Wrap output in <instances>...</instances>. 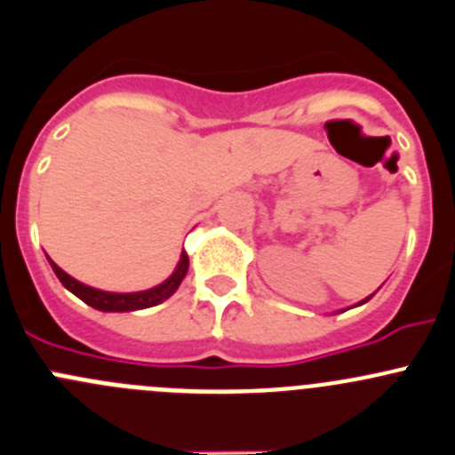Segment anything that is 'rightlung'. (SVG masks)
<instances>
[{"label":"right lung","mask_w":455,"mask_h":455,"mask_svg":"<svg viewBox=\"0 0 455 455\" xmlns=\"http://www.w3.org/2000/svg\"><path fill=\"white\" fill-rule=\"evenodd\" d=\"M48 262H51L52 271H55V275L60 277L61 284H64L70 293L77 295L82 302H86L88 307L97 308V311H138V308L156 307V304L164 302L166 298H171V295L178 291L180 282L184 280V275H187L188 271V255L182 253L173 275H171L166 282H162L160 286H156V289L140 291V293H108V291L91 289V286L77 282L75 277H70L68 273L61 271L52 259H48Z\"/></svg>","instance_id":"1"}]
</instances>
